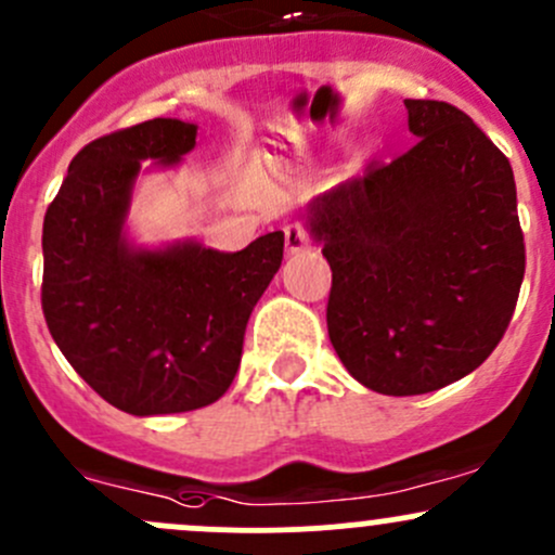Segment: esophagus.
I'll return each instance as SVG.
<instances>
[{"instance_id": "esophagus-1", "label": "esophagus", "mask_w": 555, "mask_h": 555, "mask_svg": "<svg viewBox=\"0 0 555 555\" xmlns=\"http://www.w3.org/2000/svg\"><path fill=\"white\" fill-rule=\"evenodd\" d=\"M307 248H309V235H307V230H304V224H299V222L288 224V228H285V251H288L291 256H296V254L307 251Z\"/></svg>"}]
</instances>
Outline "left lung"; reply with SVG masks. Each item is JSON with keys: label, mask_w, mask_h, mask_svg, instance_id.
Masks as SVG:
<instances>
[{"label": "left lung", "mask_w": 555, "mask_h": 555, "mask_svg": "<svg viewBox=\"0 0 555 555\" xmlns=\"http://www.w3.org/2000/svg\"><path fill=\"white\" fill-rule=\"evenodd\" d=\"M404 108L418 142L304 211L333 272V349L351 378L389 397L476 371L503 338L524 280L508 158L455 105Z\"/></svg>", "instance_id": "8db88e82"}]
</instances>
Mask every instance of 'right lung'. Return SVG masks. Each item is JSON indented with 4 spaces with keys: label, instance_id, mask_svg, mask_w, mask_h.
I'll use <instances>...</instances> for the list:
<instances>
[{
    "label": "right lung",
    "instance_id": "add662e5",
    "mask_svg": "<svg viewBox=\"0 0 555 555\" xmlns=\"http://www.w3.org/2000/svg\"><path fill=\"white\" fill-rule=\"evenodd\" d=\"M195 137L198 124L153 118L89 142L44 217L47 327L105 402L140 418L206 408L230 389L248 318L283 261L280 230L235 254L129 237L142 164L175 169Z\"/></svg>",
    "mask_w": 555,
    "mask_h": 555
}]
</instances>
